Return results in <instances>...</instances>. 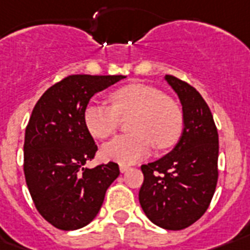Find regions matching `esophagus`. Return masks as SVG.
<instances>
[{"label": "esophagus", "mask_w": 250, "mask_h": 250, "mask_svg": "<svg viewBox=\"0 0 250 250\" xmlns=\"http://www.w3.org/2000/svg\"><path fill=\"white\" fill-rule=\"evenodd\" d=\"M129 168L130 167H129V166H126V164H120V171L123 172V173L124 172H126Z\"/></svg>", "instance_id": "1"}]
</instances>
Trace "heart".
Returning <instances> with one entry per match:
<instances>
[{
    "instance_id": "1",
    "label": "heart",
    "mask_w": 250,
    "mask_h": 250,
    "mask_svg": "<svg viewBox=\"0 0 250 250\" xmlns=\"http://www.w3.org/2000/svg\"><path fill=\"white\" fill-rule=\"evenodd\" d=\"M109 105L90 103L83 111V123L92 137L105 139L127 120L130 133L120 135L102 147V155L121 164H131L146 158L152 145L158 150L169 148L183 133V109L176 100L156 87L129 83L112 91Z\"/></svg>"
}]
</instances>
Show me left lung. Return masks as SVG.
<instances>
[{"label": "left lung", "mask_w": 250, "mask_h": 250, "mask_svg": "<svg viewBox=\"0 0 250 250\" xmlns=\"http://www.w3.org/2000/svg\"><path fill=\"white\" fill-rule=\"evenodd\" d=\"M183 105L184 130L169 154L143 164L139 204L152 223L171 231L204 215L218 183L219 137L211 111L189 83L166 75Z\"/></svg>", "instance_id": "left-lung-1"}]
</instances>
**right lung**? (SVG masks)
<instances>
[{"instance_id":"right-lung-1","label":"right lung","mask_w":250,"mask_h":250,"mask_svg":"<svg viewBox=\"0 0 250 250\" xmlns=\"http://www.w3.org/2000/svg\"><path fill=\"white\" fill-rule=\"evenodd\" d=\"M124 75H69L42 95L24 134V177L40 215L53 227L73 231L92 222L105 191L120 175L109 162L84 168L98 146L83 123V111L99 91Z\"/></svg>"}]
</instances>
